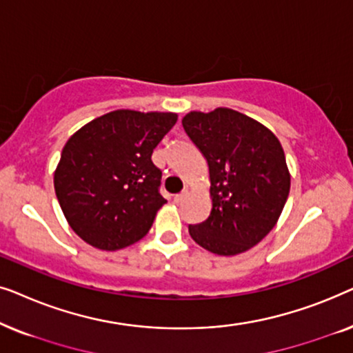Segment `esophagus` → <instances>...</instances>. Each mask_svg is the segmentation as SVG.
<instances>
[{"mask_svg": "<svg viewBox=\"0 0 353 353\" xmlns=\"http://www.w3.org/2000/svg\"><path fill=\"white\" fill-rule=\"evenodd\" d=\"M185 197H186V192H180V194L173 196V201H175L176 204H178V202H181L183 199H185Z\"/></svg>", "mask_w": 353, "mask_h": 353, "instance_id": "1", "label": "esophagus"}]
</instances>
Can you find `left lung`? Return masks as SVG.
Instances as JSON below:
<instances>
[{
	"mask_svg": "<svg viewBox=\"0 0 353 353\" xmlns=\"http://www.w3.org/2000/svg\"><path fill=\"white\" fill-rule=\"evenodd\" d=\"M183 128L209 163L212 210L190 225L201 248L236 255L259 244L281 215L291 188L279 139L257 120L228 108L186 114Z\"/></svg>",
	"mask_w": 353,
	"mask_h": 353,
	"instance_id": "1",
	"label": "left lung"
}]
</instances>
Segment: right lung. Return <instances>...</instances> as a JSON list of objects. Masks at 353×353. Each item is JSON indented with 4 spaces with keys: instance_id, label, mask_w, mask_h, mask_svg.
<instances>
[{
    "instance_id": "right-lung-1",
    "label": "right lung",
    "mask_w": 353,
    "mask_h": 353,
    "mask_svg": "<svg viewBox=\"0 0 353 353\" xmlns=\"http://www.w3.org/2000/svg\"><path fill=\"white\" fill-rule=\"evenodd\" d=\"M173 112L120 109L91 120L62 149L54 190L70 228L101 250L148 234L165 204L152 151L176 123Z\"/></svg>"
}]
</instances>
